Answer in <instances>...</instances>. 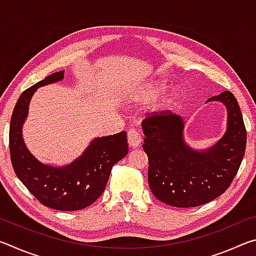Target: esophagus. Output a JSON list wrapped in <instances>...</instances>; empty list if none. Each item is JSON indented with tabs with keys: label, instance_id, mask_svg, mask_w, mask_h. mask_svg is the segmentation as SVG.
<instances>
[{
	"label": "esophagus",
	"instance_id": "esophagus-1",
	"mask_svg": "<svg viewBox=\"0 0 256 256\" xmlns=\"http://www.w3.org/2000/svg\"><path fill=\"white\" fill-rule=\"evenodd\" d=\"M128 146H132V148H136L141 144L142 142V138L140 136V133L136 130H130L128 132Z\"/></svg>",
	"mask_w": 256,
	"mask_h": 256
}]
</instances>
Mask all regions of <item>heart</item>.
Returning a JSON list of instances; mask_svg holds the SVG:
<instances>
[{
	"mask_svg": "<svg viewBox=\"0 0 256 256\" xmlns=\"http://www.w3.org/2000/svg\"><path fill=\"white\" fill-rule=\"evenodd\" d=\"M164 89H166V84H164V82L156 81L154 84H150L146 86L144 89V92H142L141 100L144 104L154 102L156 99L159 97V94L164 92ZM180 97V92H177V90H174V92H172L170 94H167V96L158 104L157 107H156V110H167V108H170L172 104H175L177 100H178Z\"/></svg>",
	"mask_w": 256,
	"mask_h": 256,
	"instance_id": "b5f03b06",
	"label": "heart"
}]
</instances>
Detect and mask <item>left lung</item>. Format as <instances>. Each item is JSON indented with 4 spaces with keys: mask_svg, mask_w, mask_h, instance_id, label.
I'll return each mask as SVG.
<instances>
[{
    "mask_svg": "<svg viewBox=\"0 0 256 256\" xmlns=\"http://www.w3.org/2000/svg\"><path fill=\"white\" fill-rule=\"evenodd\" d=\"M209 102L226 106L227 130L208 149L196 150L186 144L184 120L170 110L142 120L151 192L168 206L193 208L214 200L230 186L242 164L246 128L237 99L226 90Z\"/></svg>",
    "mask_w": 256,
    "mask_h": 256,
    "instance_id": "8db88e82",
    "label": "left lung"
}]
</instances>
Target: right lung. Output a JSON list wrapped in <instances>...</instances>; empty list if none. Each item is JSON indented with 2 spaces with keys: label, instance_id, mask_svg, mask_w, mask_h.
Wrapping results in <instances>:
<instances>
[{
  "label": "right lung",
  "instance_id": "obj_1",
  "mask_svg": "<svg viewBox=\"0 0 256 256\" xmlns=\"http://www.w3.org/2000/svg\"><path fill=\"white\" fill-rule=\"evenodd\" d=\"M64 71L55 72L24 90L12 112L8 141L11 162L18 178L44 204L60 211L89 206L102 196L112 166L128 152L126 132L94 138L80 157L66 166L40 162L28 150L22 126L32 94L42 86L63 80Z\"/></svg>",
  "mask_w": 256,
  "mask_h": 256
}]
</instances>
